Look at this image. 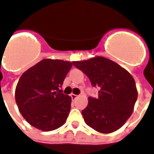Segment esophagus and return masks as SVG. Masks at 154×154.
<instances>
[{
    "label": "esophagus",
    "instance_id": "esophagus-1",
    "mask_svg": "<svg viewBox=\"0 0 154 154\" xmlns=\"http://www.w3.org/2000/svg\"><path fill=\"white\" fill-rule=\"evenodd\" d=\"M70 97H71V98H72V100H75L78 96H77V95H75V94H70Z\"/></svg>",
    "mask_w": 154,
    "mask_h": 154
}]
</instances>
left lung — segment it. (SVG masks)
<instances>
[{
    "mask_svg": "<svg viewBox=\"0 0 154 154\" xmlns=\"http://www.w3.org/2000/svg\"><path fill=\"white\" fill-rule=\"evenodd\" d=\"M98 88V97H88L82 115L86 124L99 133L117 131L131 117L138 97L135 81L126 69L112 60L94 57L73 61Z\"/></svg>",
    "mask_w": 154,
    "mask_h": 154,
    "instance_id": "left-lung-1",
    "label": "left lung"
}]
</instances>
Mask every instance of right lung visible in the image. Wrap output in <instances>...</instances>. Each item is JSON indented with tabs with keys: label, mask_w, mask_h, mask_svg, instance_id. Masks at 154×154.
Segmentation results:
<instances>
[{
	"label": "right lung",
	"mask_w": 154,
	"mask_h": 154,
	"mask_svg": "<svg viewBox=\"0 0 154 154\" xmlns=\"http://www.w3.org/2000/svg\"><path fill=\"white\" fill-rule=\"evenodd\" d=\"M72 65L67 60L44 59L23 73L14 97L29 124L40 131H51L66 122L71 97L62 94L60 87Z\"/></svg>",
	"instance_id": "right-lung-1"
}]
</instances>
